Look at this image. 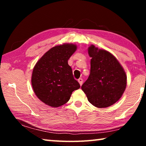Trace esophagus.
Here are the masks:
<instances>
[{
  "label": "esophagus",
  "mask_w": 146,
  "mask_h": 146,
  "mask_svg": "<svg viewBox=\"0 0 146 146\" xmlns=\"http://www.w3.org/2000/svg\"><path fill=\"white\" fill-rule=\"evenodd\" d=\"M78 82H79V84H80V86L82 85V83H83V80L82 78H79L78 80Z\"/></svg>",
  "instance_id": "obj_1"
}]
</instances>
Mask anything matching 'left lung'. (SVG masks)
Wrapping results in <instances>:
<instances>
[{"label": "left lung", "instance_id": "left-lung-1", "mask_svg": "<svg viewBox=\"0 0 146 146\" xmlns=\"http://www.w3.org/2000/svg\"><path fill=\"white\" fill-rule=\"evenodd\" d=\"M88 54L91 57L90 75L81 88L91 104L98 108H108L123 95L127 84L126 74L109 51L91 45Z\"/></svg>", "mask_w": 146, "mask_h": 146}]
</instances>
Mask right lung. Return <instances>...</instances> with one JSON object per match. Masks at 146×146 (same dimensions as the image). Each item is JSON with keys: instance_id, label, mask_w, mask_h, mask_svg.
<instances>
[{"instance_id": "obj_1", "label": "right lung", "mask_w": 146, "mask_h": 146, "mask_svg": "<svg viewBox=\"0 0 146 146\" xmlns=\"http://www.w3.org/2000/svg\"><path fill=\"white\" fill-rule=\"evenodd\" d=\"M73 44L56 46L36 62L31 76L35 95L42 102L57 108L68 102L73 91L80 88L68 60L76 50Z\"/></svg>"}]
</instances>
